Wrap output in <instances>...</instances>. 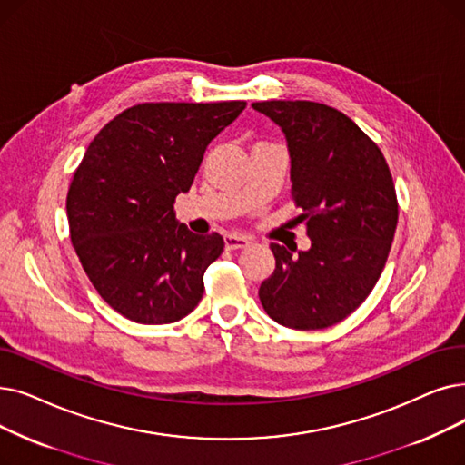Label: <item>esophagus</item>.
I'll return each mask as SVG.
<instances>
[{
  "label": "esophagus",
  "instance_id": "obj_1",
  "mask_svg": "<svg viewBox=\"0 0 465 465\" xmlns=\"http://www.w3.org/2000/svg\"><path fill=\"white\" fill-rule=\"evenodd\" d=\"M224 243H226V249H228V251H235V249H245V247H249L251 241H249L247 237H243V235L228 233V235L224 237Z\"/></svg>",
  "mask_w": 465,
  "mask_h": 465
}]
</instances>
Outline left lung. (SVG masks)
I'll return each mask as SVG.
<instances>
[{"instance_id": "8db88e82", "label": "left lung", "mask_w": 465, "mask_h": 465, "mask_svg": "<svg viewBox=\"0 0 465 465\" xmlns=\"http://www.w3.org/2000/svg\"><path fill=\"white\" fill-rule=\"evenodd\" d=\"M252 108L285 134L292 197L306 220L308 251L272 243L273 273L258 296L279 325L317 331L355 312L386 266L397 195L380 148L341 112L310 100Z\"/></svg>"}]
</instances>
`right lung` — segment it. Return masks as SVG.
I'll list each match as a JSON object with an SVG mask.
<instances>
[{
  "label": "right lung",
  "instance_id": "right-lung-1",
  "mask_svg": "<svg viewBox=\"0 0 465 465\" xmlns=\"http://www.w3.org/2000/svg\"><path fill=\"white\" fill-rule=\"evenodd\" d=\"M230 103H148L114 117L89 144L68 190L72 245L106 304L143 325L186 317L224 251L174 213L207 146L245 110Z\"/></svg>",
  "mask_w": 465,
  "mask_h": 465
}]
</instances>
